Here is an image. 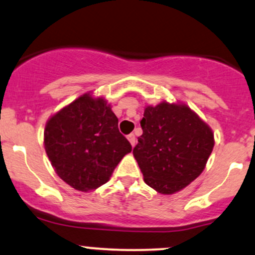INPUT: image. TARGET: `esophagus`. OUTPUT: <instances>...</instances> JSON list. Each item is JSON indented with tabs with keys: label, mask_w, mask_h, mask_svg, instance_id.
Here are the masks:
<instances>
[{
	"label": "esophagus",
	"mask_w": 255,
	"mask_h": 255,
	"mask_svg": "<svg viewBox=\"0 0 255 255\" xmlns=\"http://www.w3.org/2000/svg\"><path fill=\"white\" fill-rule=\"evenodd\" d=\"M128 141H130L131 146L135 147V144H136V136L133 135V133H130V135H128Z\"/></svg>",
	"instance_id": "34e87169"
}]
</instances>
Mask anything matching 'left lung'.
Listing matches in <instances>:
<instances>
[{"label":"left lung","instance_id":"8db88e82","mask_svg":"<svg viewBox=\"0 0 255 255\" xmlns=\"http://www.w3.org/2000/svg\"><path fill=\"white\" fill-rule=\"evenodd\" d=\"M141 128L143 133L132 153L149 187L172 194L202 174L214 133L190 107L165 101L147 106Z\"/></svg>","mask_w":255,"mask_h":255}]
</instances>
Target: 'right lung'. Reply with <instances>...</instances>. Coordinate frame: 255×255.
Listing matches in <instances>:
<instances>
[{
  "label": "right lung",
  "instance_id": "obj_1",
  "mask_svg": "<svg viewBox=\"0 0 255 255\" xmlns=\"http://www.w3.org/2000/svg\"><path fill=\"white\" fill-rule=\"evenodd\" d=\"M43 143L57 175L83 192L109 180L131 144L118 128V118L103 97L81 95L46 123Z\"/></svg>",
  "mask_w": 255,
  "mask_h": 255
}]
</instances>
